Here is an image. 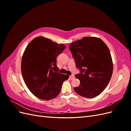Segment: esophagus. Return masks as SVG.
<instances>
[{
  "label": "esophagus",
  "mask_w": 131,
  "mask_h": 131,
  "mask_svg": "<svg viewBox=\"0 0 131 131\" xmlns=\"http://www.w3.org/2000/svg\"><path fill=\"white\" fill-rule=\"evenodd\" d=\"M74 75H70V76H69V79H70V80H72V79H74Z\"/></svg>",
  "instance_id": "34e87169"
}]
</instances>
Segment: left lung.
I'll list each match as a JSON object with an SVG mask.
<instances>
[{
	"label": "left lung",
	"instance_id": "1",
	"mask_svg": "<svg viewBox=\"0 0 131 131\" xmlns=\"http://www.w3.org/2000/svg\"><path fill=\"white\" fill-rule=\"evenodd\" d=\"M69 49L80 71L75 77L80 81L75 92L85 98L101 94L112 76L113 64L108 46L101 39L84 37L70 44Z\"/></svg>",
	"mask_w": 131,
	"mask_h": 131
}]
</instances>
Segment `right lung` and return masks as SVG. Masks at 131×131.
I'll return each mask as SVG.
<instances>
[{"instance_id": "add662e5", "label": "right lung", "mask_w": 131, "mask_h": 131, "mask_svg": "<svg viewBox=\"0 0 131 131\" xmlns=\"http://www.w3.org/2000/svg\"><path fill=\"white\" fill-rule=\"evenodd\" d=\"M66 46L42 37L27 45L21 61V72L26 86L35 96L50 100L60 93L69 75L58 73L56 59Z\"/></svg>"}]
</instances>
